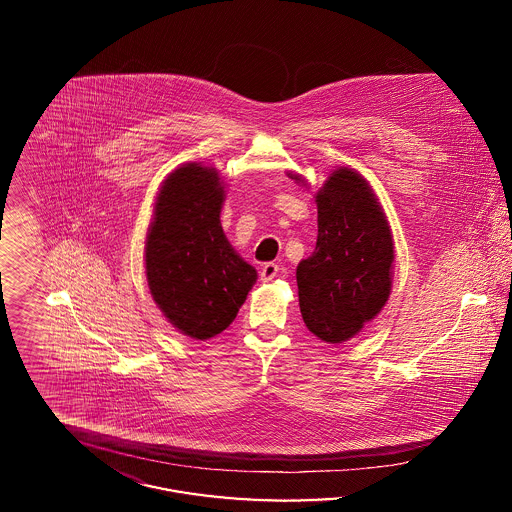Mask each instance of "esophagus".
Listing matches in <instances>:
<instances>
[{"label":"esophagus","mask_w":512,"mask_h":512,"mask_svg":"<svg viewBox=\"0 0 512 512\" xmlns=\"http://www.w3.org/2000/svg\"><path fill=\"white\" fill-rule=\"evenodd\" d=\"M278 265L276 263H267V265H263L261 268V282H270L272 278H276V274H278Z\"/></svg>","instance_id":"esophagus-1"}]
</instances>
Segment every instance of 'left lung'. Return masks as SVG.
Masks as SVG:
<instances>
[{
	"mask_svg": "<svg viewBox=\"0 0 512 512\" xmlns=\"http://www.w3.org/2000/svg\"><path fill=\"white\" fill-rule=\"evenodd\" d=\"M307 184L301 174H288ZM317 247L297 265L299 309L318 340L343 343L388 303L393 236L388 217L365 176L340 167L315 194Z\"/></svg>",
	"mask_w": 512,
	"mask_h": 512,
	"instance_id": "obj_1",
	"label": "left lung"
}]
</instances>
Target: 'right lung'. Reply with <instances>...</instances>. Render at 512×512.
<instances>
[{"mask_svg": "<svg viewBox=\"0 0 512 512\" xmlns=\"http://www.w3.org/2000/svg\"><path fill=\"white\" fill-rule=\"evenodd\" d=\"M219 171L184 163L163 180L146 234L147 288L172 326L209 340L226 330L257 282V270L224 236Z\"/></svg>", "mask_w": 512, "mask_h": 512, "instance_id": "add662e5", "label": "right lung"}]
</instances>
